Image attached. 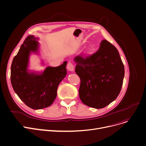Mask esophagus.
<instances>
[{
    "mask_svg": "<svg viewBox=\"0 0 146 146\" xmlns=\"http://www.w3.org/2000/svg\"><path fill=\"white\" fill-rule=\"evenodd\" d=\"M67 69L69 71L73 72L74 71V65L71 62H68L67 64Z\"/></svg>",
    "mask_w": 146,
    "mask_h": 146,
    "instance_id": "esophagus-1",
    "label": "esophagus"
}]
</instances>
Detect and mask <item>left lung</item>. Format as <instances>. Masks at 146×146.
Segmentation results:
<instances>
[{
  "label": "left lung",
  "mask_w": 146,
  "mask_h": 146,
  "mask_svg": "<svg viewBox=\"0 0 146 146\" xmlns=\"http://www.w3.org/2000/svg\"><path fill=\"white\" fill-rule=\"evenodd\" d=\"M74 61L81 80L79 96L84 104L99 109L117 98L123 85L124 66L114 45L104 39L97 52L85 58L77 55Z\"/></svg>",
  "instance_id": "1"
}]
</instances>
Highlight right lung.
Masks as SVG:
<instances>
[{"label": "right lung", "instance_id": "add662e5", "mask_svg": "<svg viewBox=\"0 0 146 146\" xmlns=\"http://www.w3.org/2000/svg\"><path fill=\"white\" fill-rule=\"evenodd\" d=\"M38 40L33 35L25 39L11 68V81L15 92L26 105L34 110L46 108L53 103L58 85L67 73V61L56 67L48 66L40 72L29 69L31 55H39ZM42 64L44 65L43 61Z\"/></svg>", "mask_w": 146, "mask_h": 146}]
</instances>
